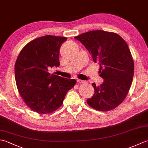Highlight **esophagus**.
<instances>
[{
	"label": "esophagus",
	"instance_id": "34e87169",
	"mask_svg": "<svg viewBox=\"0 0 148 148\" xmlns=\"http://www.w3.org/2000/svg\"><path fill=\"white\" fill-rule=\"evenodd\" d=\"M77 82L78 83H84V81L77 79Z\"/></svg>",
	"mask_w": 148,
	"mask_h": 148
}]
</instances>
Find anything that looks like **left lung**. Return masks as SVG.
Here are the masks:
<instances>
[{
    "instance_id": "left-lung-1",
    "label": "left lung",
    "mask_w": 148,
    "mask_h": 148,
    "mask_svg": "<svg viewBox=\"0 0 148 148\" xmlns=\"http://www.w3.org/2000/svg\"><path fill=\"white\" fill-rule=\"evenodd\" d=\"M100 65L103 82L92 86L95 93L87 99L92 108L101 111L114 109L125 100L132 83L134 63L130 49L118 34L97 30L75 37Z\"/></svg>"
}]
</instances>
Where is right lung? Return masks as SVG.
Instances as JSON below:
<instances>
[{
    "label": "right lung",
    "instance_id": "add662e5",
    "mask_svg": "<svg viewBox=\"0 0 148 148\" xmlns=\"http://www.w3.org/2000/svg\"><path fill=\"white\" fill-rule=\"evenodd\" d=\"M67 37L45 36L29 42L15 63V80L27 106L39 114H49L60 107L76 80L66 79L49 71L59 67V51Z\"/></svg>",
    "mask_w": 148,
    "mask_h": 148
}]
</instances>
